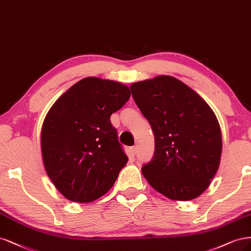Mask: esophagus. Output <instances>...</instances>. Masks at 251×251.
<instances>
[{
    "label": "esophagus",
    "instance_id": "obj_1",
    "mask_svg": "<svg viewBox=\"0 0 251 251\" xmlns=\"http://www.w3.org/2000/svg\"><path fill=\"white\" fill-rule=\"evenodd\" d=\"M136 152H137V147L136 146H133V147L130 148V153L132 155H135Z\"/></svg>",
    "mask_w": 251,
    "mask_h": 251
}]
</instances>
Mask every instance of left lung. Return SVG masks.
I'll return each mask as SVG.
<instances>
[{
    "label": "left lung",
    "mask_w": 251,
    "mask_h": 251,
    "mask_svg": "<svg viewBox=\"0 0 251 251\" xmlns=\"http://www.w3.org/2000/svg\"><path fill=\"white\" fill-rule=\"evenodd\" d=\"M134 102L154 134L155 151L142 173L153 189L172 200L197 198L220 165L222 136L209 105L172 76L130 85Z\"/></svg>",
    "instance_id": "1"
}]
</instances>
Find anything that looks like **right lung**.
Wrapping results in <instances>:
<instances>
[{
    "label": "right lung",
    "mask_w": 251,
    "mask_h": 251,
    "mask_svg": "<svg viewBox=\"0 0 251 251\" xmlns=\"http://www.w3.org/2000/svg\"><path fill=\"white\" fill-rule=\"evenodd\" d=\"M129 98L127 85L87 77L48 111L40 136L43 161L55 188L67 199L87 203L114 185L128 157L110 116Z\"/></svg>",
    "instance_id": "add662e5"
}]
</instances>
